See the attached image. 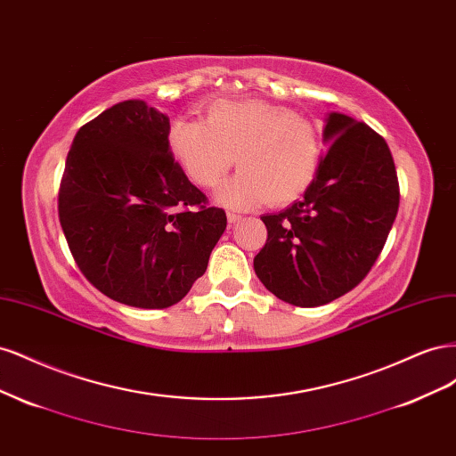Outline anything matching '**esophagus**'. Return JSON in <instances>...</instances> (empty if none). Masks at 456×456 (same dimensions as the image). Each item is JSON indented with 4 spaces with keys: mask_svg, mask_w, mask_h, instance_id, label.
<instances>
[{
    "mask_svg": "<svg viewBox=\"0 0 456 456\" xmlns=\"http://www.w3.org/2000/svg\"><path fill=\"white\" fill-rule=\"evenodd\" d=\"M226 216H228V224H230V226H232V224H238L240 220H241V215H236V213H228Z\"/></svg>",
    "mask_w": 456,
    "mask_h": 456,
    "instance_id": "1",
    "label": "esophagus"
}]
</instances>
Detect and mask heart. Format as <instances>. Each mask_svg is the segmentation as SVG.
Wrapping results in <instances>:
<instances>
[{"label": "heart", "mask_w": 456, "mask_h": 456, "mask_svg": "<svg viewBox=\"0 0 456 456\" xmlns=\"http://www.w3.org/2000/svg\"><path fill=\"white\" fill-rule=\"evenodd\" d=\"M167 146L184 175L215 188L236 161L240 173L218 188L216 201L251 209L297 201L320 169L323 142L314 123L266 101H215L205 119H176Z\"/></svg>", "instance_id": "b5f03b06"}]
</instances>
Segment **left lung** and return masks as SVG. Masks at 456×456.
I'll return each instance as SVG.
<instances>
[{"label":"left lung","instance_id":"left-lung-1","mask_svg":"<svg viewBox=\"0 0 456 456\" xmlns=\"http://www.w3.org/2000/svg\"><path fill=\"white\" fill-rule=\"evenodd\" d=\"M320 169L305 198L260 216L268 240L255 272L270 293L300 308L342 297L375 265L399 207L390 148L350 116H325Z\"/></svg>","mask_w":456,"mask_h":456}]
</instances>
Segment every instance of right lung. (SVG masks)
<instances>
[{
  "label": "right lung",
  "instance_id": "add662e5",
  "mask_svg": "<svg viewBox=\"0 0 456 456\" xmlns=\"http://www.w3.org/2000/svg\"><path fill=\"white\" fill-rule=\"evenodd\" d=\"M169 129L144 101L108 108L76 133L61 183V226L79 270L134 308L181 302L226 230V213L171 156Z\"/></svg>",
  "mask_w": 456,
  "mask_h": 456
}]
</instances>
